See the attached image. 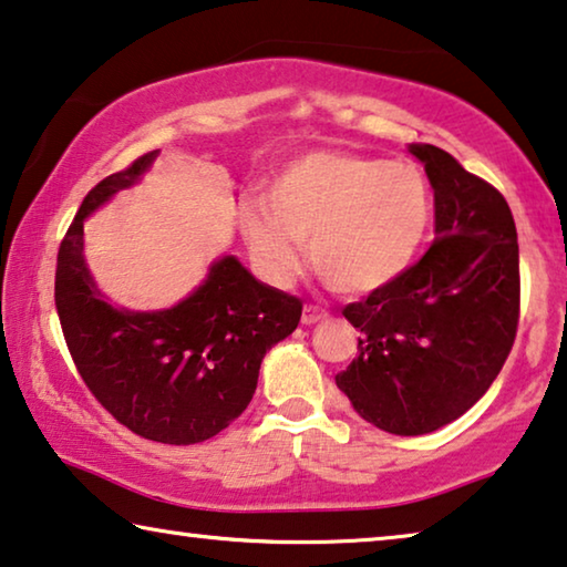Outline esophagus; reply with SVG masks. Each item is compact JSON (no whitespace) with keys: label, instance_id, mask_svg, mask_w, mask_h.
Returning <instances> with one entry per match:
<instances>
[{"label":"esophagus","instance_id":"34e87169","mask_svg":"<svg viewBox=\"0 0 567 567\" xmlns=\"http://www.w3.org/2000/svg\"><path fill=\"white\" fill-rule=\"evenodd\" d=\"M328 312L320 310L316 306H306V310H302V326H318L320 320H326Z\"/></svg>","mask_w":567,"mask_h":567}]
</instances>
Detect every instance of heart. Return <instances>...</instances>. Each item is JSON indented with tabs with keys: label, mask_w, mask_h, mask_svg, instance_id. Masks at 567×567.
<instances>
[{
	"label": "heart",
	"mask_w": 567,
	"mask_h": 567,
	"mask_svg": "<svg viewBox=\"0 0 567 567\" xmlns=\"http://www.w3.org/2000/svg\"><path fill=\"white\" fill-rule=\"evenodd\" d=\"M265 208L241 210L239 229L259 275L290 285L300 244L320 280L341 295H369L415 265L433 226V188L410 159L306 152L269 177Z\"/></svg>",
	"instance_id": "b5f03b06"
}]
</instances>
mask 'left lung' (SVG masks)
I'll list each match as a JSON object with an SVG mask.
<instances>
[{"instance_id": "1", "label": "left lung", "mask_w": 567, "mask_h": 567, "mask_svg": "<svg viewBox=\"0 0 567 567\" xmlns=\"http://www.w3.org/2000/svg\"><path fill=\"white\" fill-rule=\"evenodd\" d=\"M435 193V241L400 280L351 302L359 357L338 390L371 425L425 435L468 412L519 320L517 226L504 196L435 145L408 147Z\"/></svg>"}]
</instances>
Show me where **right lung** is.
Segmentation results:
<instances>
[{
  "instance_id": "add662e5",
  "label": "right lung",
  "mask_w": 567,
  "mask_h": 567,
  "mask_svg": "<svg viewBox=\"0 0 567 567\" xmlns=\"http://www.w3.org/2000/svg\"><path fill=\"white\" fill-rule=\"evenodd\" d=\"M159 152L109 175L83 198L58 251L55 308L79 374L112 415L155 443H203L247 410L265 353L300 323L302 302L259 282L234 255L181 302L130 310L99 290L83 224L142 181Z\"/></svg>"
}]
</instances>
